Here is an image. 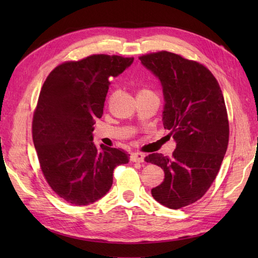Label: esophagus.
<instances>
[{
	"instance_id": "34e87169",
	"label": "esophagus",
	"mask_w": 258,
	"mask_h": 258,
	"mask_svg": "<svg viewBox=\"0 0 258 258\" xmlns=\"http://www.w3.org/2000/svg\"><path fill=\"white\" fill-rule=\"evenodd\" d=\"M144 158H145V155L143 153L138 152V153H132V154H131V161L133 163H143Z\"/></svg>"
}]
</instances>
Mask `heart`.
I'll return each mask as SVG.
<instances>
[{
  "instance_id": "obj_1",
  "label": "heart",
  "mask_w": 258,
  "mask_h": 258,
  "mask_svg": "<svg viewBox=\"0 0 258 258\" xmlns=\"http://www.w3.org/2000/svg\"><path fill=\"white\" fill-rule=\"evenodd\" d=\"M142 92H150V91H147V90H142V91H140V93H142Z\"/></svg>"
}]
</instances>
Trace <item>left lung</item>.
<instances>
[{
    "label": "left lung",
    "instance_id": "left-lung-1",
    "mask_svg": "<svg viewBox=\"0 0 258 258\" xmlns=\"http://www.w3.org/2000/svg\"><path fill=\"white\" fill-rule=\"evenodd\" d=\"M140 59L161 82L163 125L176 143L172 157L158 153L145 157L165 173L163 183L152 188V196L178 210L199 201L220 171L229 135L225 101L204 65L166 51Z\"/></svg>",
    "mask_w": 258,
    "mask_h": 258
}]
</instances>
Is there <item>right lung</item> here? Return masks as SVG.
Instances as JSON below:
<instances>
[{
  "instance_id": "add662e5",
  "label": "right lung",
  "mask_w": 258,
  "mask_h": 258,
  "mask_svg": "<svg viewBox=\"0 0 258 258\" xmlns=\"http://www.w3.org/2000/svg\"><path fill=\"white\" fill-rule=\"evenodd\" d=\"M134 61L117 55H91L58 65L47 76L33 116V143L48 185L71 204L89 205L108 193L113 171L128 163L123 150L93 142L96 118L113 78Z\"/></svg>"
}]
</instances>
